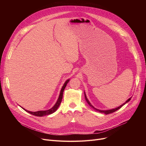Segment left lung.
<instances>
[{
  "mask_svg": "<svg viewBox=\"0 0 146 146\" xmlns=\"http://www.w3.org/2000/svg\"><path fill=\"white\" fill-rule=\"evenodd\" d=\"M85 99H86V102H88V104L91 106V107H92L93 108H94L95 110H96L97 111H98V112H102V113H105L106 115H107V114H110V113H113V112H115L116 111H117L118 110H119V109H120L121 107L123 106V105H124L127 102H128L130 99H131V98H129L128 101H127L124 104H123L122 105H121V106H118V108H115V109H112V110H107V111H101V110H97V109H96V108H95L91 104H90V103L89 102V100L88 99H87V98H86V95H85Z\"/></svg>",
  "mask_w": 146,
  "mask_h": 146,
  "instance_id": "left-lung-1",
  "label": "left lung"
}]
</instances>
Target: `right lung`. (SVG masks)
Segmentation results:
<instances>
[{"mask_svg": "<svg viewBox=\"0 0 146 146\" xmlns=\"http://www.w3.org/2000/svg\"><path fill=\"white\" fill-rule=\"evenodd\" d=\"M69 79H68L66 81V82L64 83V85L63 86L62 88H61V91H60V95H59V97L58 98V100L57 101V102L56 103V104L54 105V106L52 108L47 110V111H37V112H31V111H27L26 110L24 109L25 111H26L27 112H28V113H31L33 115H35V116H37V117H42V116H45V115H50V114H51L53 112H54L57 110V108H58V106H60L61 102V101H62V98H63V91L67 85V84L68 83V82H69Z\"/></svg>", "mask_w": 146, "mask_h": 146, "instance_id": "right-lung-1", "label": "right lung"}]
</instances>
